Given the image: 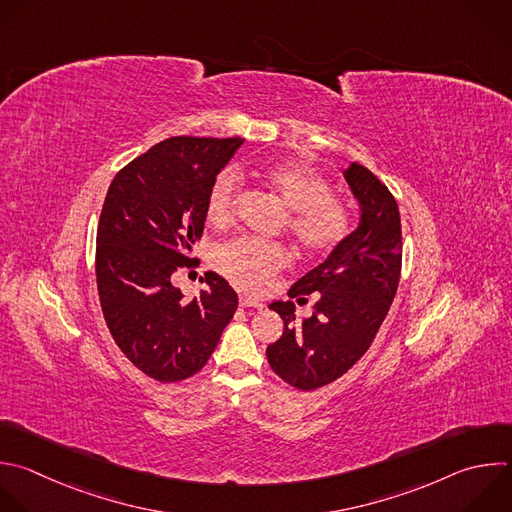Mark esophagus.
Listing matches in <instances>:
<instances>
[{"label":"esophagus","mask_w":512,"mask_h":512,"mask_svg":"<svg viewBox=\"0 0 512 512\" xmlns=\"http://www.w3.org/2000/svg\"><path fill=\"white\" fill-rule=\"evenodd\" d=\"M239 303H241V307H255V309H263V307H265V303H263L261 299L251 297V295H247V293H243V295L239 297Z\"/></svg>","instance_id":"obj_1"}]
</instances>
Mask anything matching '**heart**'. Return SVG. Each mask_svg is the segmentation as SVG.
<instances>
[{
    "label": "heart",
    "instance_id": "heart-1",
    "mask_svg": "<svg viewBox=\"0 0 512 512\" xmlns=\"http://www.w3.org/2000/svg\"><path fill=\"white\" fill-rule=\"evenodd\" d=\"M255 175L281 199L287 215V229L307 253L333 249L348 233V211L331 197L329 183L317 170L295 162H273L255 170ZM239 183L233 170H223L207 195V219L225 227L235 219ZM289 261L279 243L237 237L215 251V265L223 275L241 287L263 289Z\"/></svg>",
    "mask_w": 512,
    "mask_h": 512
}]
</instances>
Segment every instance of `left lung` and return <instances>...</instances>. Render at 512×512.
Segmentation results:
<instances>
[{
  "mask_svg": "<svg viewBox=\"0 0 512 512\" xmlns=\"http://www.w3.org/2000/svg\"><path fill=\"white\" fill-rule=\"evenodd\" d=\"M344 179L358 201L360 223L289 289V297L317 295L311 317L295 325L293 301L269 305L283 319V335L267 348L269 366L305 392L344 376L368 352L400 281L402 227L396 199L358 162L344 170Z\"/></svg>",
  "mask_w": 512,
  "mask_h": 512,
  "instance_id": "left-lung-1",
  "label": "left lung"
}]
</instances>
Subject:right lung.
<instances>
[{
	"label": "right lung",
	"instance_id": "1",
	"mask_svg": "<svg viewBox=\"0 0 512 512\" xmlns=\"http://www.w3.org/2000/svg\"><path fill=\"white\" fill-rule=\"evenodd\" d=\"M243 138L175 136L128 162L110 183L96 235V283L122 354L170 384L195 376L215 352L239 299L217 273L185 299L173 275L207 221V195Z\"/></svg>",
	"mask_w": 512,
	"mask_h": 512
}]
</instances>
